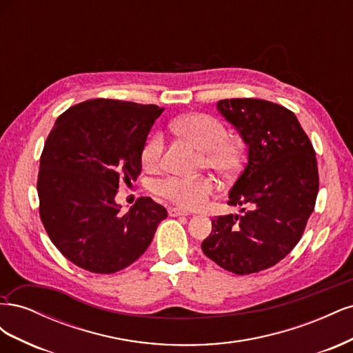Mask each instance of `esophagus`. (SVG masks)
<instances>
[{
    "instance_id": "esophagus-1",
    "label": "esophagus",
    "mask_w": 353,
    "mask_h": 353,
    "mask_svg": "<svg viewBox=\"0 0 353 353\" xmlns=\"http://www.w3.org/2000/svg\"><path fill=\"white\" fill-rule=\"evenodd\" d=\"M188 215V212L187 210H183V209H179V208H170L169 209V216H187Z\"/></svg>"
}]
</instances>
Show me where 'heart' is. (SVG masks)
I'll return each mask as SVG.
<instances>
[{
	"instance_id": "heart-1",
	"label": "heart",
	"mask_w": 353,
	"mask_h": 353,
	"mask_svg": "<svg viewBox=\"0 0 353 353\" xmlns=\"http://www.w3.org/2000/svg\"><path fill=\"white\" fill-rule=\"evenodd\" d=\"M172 130L203 152V163L222 176L237 172L243 162V145L236 138L227 137L223 123L215 116L206 113H188L172 122ZM163 152L162 134H153L145 141L141 160L147 169L160 165ZM215 190V184L208 176L193 179L169 176L157 184V193L176 205L197 209L203 206Z\"/></svg>"
}]
</instances>
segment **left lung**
<instances>
[{"label":"left lung","instance_id":"8db88e82","mask_svg":"<svg viewBox=\"0 0 353 353\" xmlns=\"http://www.w3.org/2000/svg\"><path fill=\"white\" fill-rule=\"evenodd\" d=\"M216 108L249 147L228 200L244 208L212 219L201 250L221 268L248 275L279 263L301 240L318 194L316 157L296 114L280 104L231 99Z\"/></svg>","mask_w":353,"mask_h":353}]
</instances>
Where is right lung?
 <instances>
[{
	"label": "right lung",
	"mask_w": 353,
	"mask_h": 353,
	"mask_svg": "<svg viewBox=\"0 0 353 353\" xmlns=\"http://www.w3.org/2000/svg\"><path fill=\"white\" fill-rule=\"evenodd\" d=\"M163 110L95 99L72 105L52 126L39 162V215L51 241L79 268H126L168 216L150 197H140L126 213L114 201L122 181L131 184L141 174L143 147Z\"/></svg>",
	"instance_id": "right-lung-1"
}]
</instances>
